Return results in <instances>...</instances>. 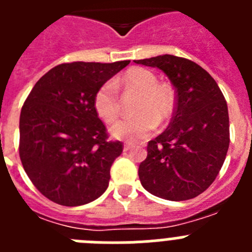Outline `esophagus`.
Segmentation results:
<instances>
[{
    "mask_svg": "<svg viewBox=\"0 0 252 252\" xmlns=\"http://www.w3.org/2000/svg\"><path fill=\"white\" fill-rule=\"evenodd\" d=\"M131 148H132V144H125V145H124V151H128Z\"/></svg>",
    "mask_w": 252,
    "mask_h": 252,
    "instance_id": "34e87169",
    "label": "esophagus"
}]
</instances>
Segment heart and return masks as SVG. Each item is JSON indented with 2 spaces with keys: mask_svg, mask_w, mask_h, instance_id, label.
<instances>
[{
  "mask_svg": "<svg viewBox=\"0 0 252 252\" xmlns=\"http://www.w3.org/2000/svg\"><path fill=\"white\" fill-rule=\"evenodd\" d=\"M120 83L127 92L139 93V99L133 107L137 115L116 122L111 127L115 139L137 142L155 130L158 124H162L174 115L177 97L173 87L168 83H158L157 75L141 66H133L125 72ZM94 108L103 121L115 122L122 111L119 87L115 81H107L94 94Z\"/></svg>",
  "mask_w": 252,
  "mask_h": 252,
  "instance_id": "1",
  "label": "heart"
}]
</instances>
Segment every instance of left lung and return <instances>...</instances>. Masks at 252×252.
I'll use <instances>...</instances> for the list:
<instances>
[{"mask_svg": "<svg viewBox=\"0 0 252 252\" xmlns=\"http://www.w3.org/2000/svg\"><path fill=\"white\" fill-rule=\"evenodd\" d=\"M135 63L162 70L177 93L168 128L149 141L148 157L139 166L140 182L162 199H192L213 183L226 159V99L209 73L192 60L165 54Z\"/></svg>", "mask_w": 252, "mask_h": 252, "instance_id": "8db88e82", "label": "left lung"}]
</instances>
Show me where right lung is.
<instances>
[{
	"mask_svg": "<svg viewBox=\"0 0 252 252\" xmlns=\"http://www.w3.org/2000/svg\"><path fill=\"white\" fill-rule=\"evenodd\" d=\"M128 63L60 64L28 95L20 115V159L50 201L83 206L106 192L122 142L107 141L93 101L99 87Z\"/></svg>",
	"mask_w": 252,
	"mask_h": 252,
	"instance_id": "right-lung-1",
	"label": "right lung"
}]
</instances>
